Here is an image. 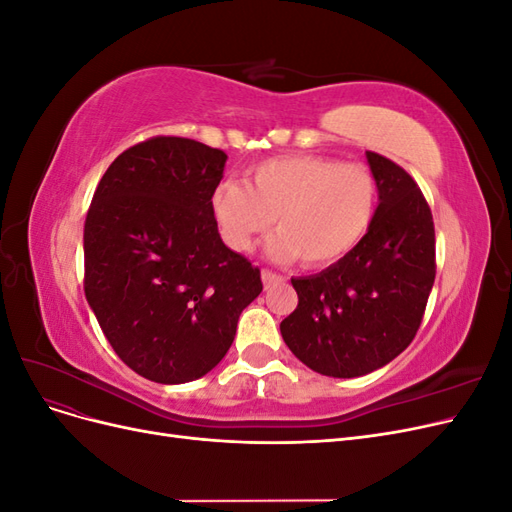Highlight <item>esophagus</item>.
<instances>
[{"instance_id":"obj_1","label":"esophagus","mask_w":512,"mask_h":512,"mask_svg":"<svg viewBox=\"0 0 512 512\" xmlns=\"http://www.w3.org/2000/svg\"><path fill=\"white\" fill-rule=\"evenodd\" d=\"M284 282H286L284 275L273 273V271H269V269H262V284H265L267 290H271V288L277 286V284H284Z\"/></svg>"}]
</instances>
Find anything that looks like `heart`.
<instances>
[{"label":"heart","mask_w":512,"mask_h":512,"mask_svg":"<svg viewBox=\"0 0 512 512\" xmlns=\"http://www.w3.org/2000/svg\"><path fill=\"white\" fill-rule=\"evenodd\" d=\"M378 207V179L365 164L294 153L247 170L245 185L222 181L211 211L224 241L247 252L273 226L271 254L324 269L350 256L365 239Z\"/></svg>","instance_id":"b5f03b06"}]
</instances>
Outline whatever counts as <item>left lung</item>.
<instances>
[{"label":"left lung","instance_id":"8db88e82","mask_svg":"<svg viewBox=\"0 0 512 512\" xmlns=\"http://www.w3.org/2000/svg\"><path fill=\"white\" fill-rule=\"evenodd\" d=\"M378 209L356 250L316 275L292 277L299 305L282 320L286 346L322 376L356 378L391 363L414 339L436 280V230L404 168L367 151Z\"/></svg>","mask_w":512,"mask_h":512}]
</instances>
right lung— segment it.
Masks as SVG:
<instances>
[{
	"instance_id": "add662e5",
	"label": "right lung",
	"mask_w": 512,
	"mask_h": 512,
	"mask_svg": "<svg viewBox=\"0 0 512 512\" xmlns=\"http://www.w3.org/2000/svg\"><path fill=\"white\" fill-rule=\"evenodd\" d=\"M226 153L153 136L106 168L85 220V297L119 359L181 384L228 352L260 269L222 243L211 211Z\"/></svg>"
}]
</instances>
